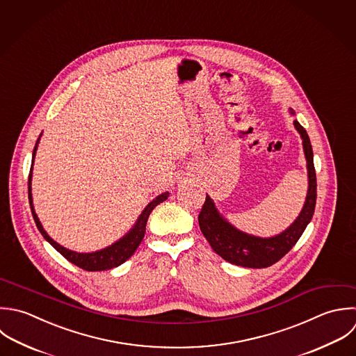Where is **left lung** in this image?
Returning a JSON list of instances; mask_svg holds the SVG:
<instances>
[{
  "instance_id": "obj_1",
  "label": "left lung",
  "mask_w": 356,
  "mask_h": 356,
  "mask_svg": "<svg viewBox=\"0 0 356 356\" xmlns=\"http://www.w3.org/2000/svg\"><path fill=\"white\" fill-rule=\"evenodd\" d=\"M291 113L293 109H291ZM296 129L300 131L302 137L307 168H308V194L305 205L296 219V222L283 233L269 237L261 238L247 233L237 230L232 226L215 208L213 201L207 195L202 209L198 215L200 229L204 237L211 244L212 250L220 255L225 261L243 266V268H268L280 261L300 240L307 226L312 220L315 207H316V172L314 165V151L311 145V140L308 137L307 130L294 120Z\"/></svg>"
}]
</instances>
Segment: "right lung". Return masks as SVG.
I'll return each instance as SVG.
<instances>
[{"label":"right lung","instance_id":"add662e5","mask_svg":"<svg viewBox=\"0 0 356 356\" xmlns=\"http://www.w3.org/2000/svg\"><path fill=\"white\" fill-rule=\"evenodd\" d=\"M40 141V137L37 138V143L34 145V149H33V161H34V155H35V149H37V144ZM33 169V166H31ZM31 169H30V175H29V202H30V208H31V215H33V219L35 222V226L38 229V232L42 234V237L63 257L66 258L69 262H72L73 265L79 266L80 269L83 270H87V272H98V270H108V269H112V268H116L119 265H122L123 262H126L134 252L138 248L140 243L143 241L144 238V234H145V226H147V220H148V216L149 213L152 212V209L159 205L161 202H163L165 200H168L169 197V193H163L161 195H158L154 201H151L147 208L143 211V213L140 215V218L137 219L136 225L133 226V229L124 236L122 237L119 241H116L115 244H112L111 247H106L101 251H97V252H90V254H80V252H74V251H70L62 245H59L58 243H55L47 233L45 230L42 229L35 212H34V208H33V200H31Z\"/></svg>","mask_w":356,"mask_h":356}]
</instances>
